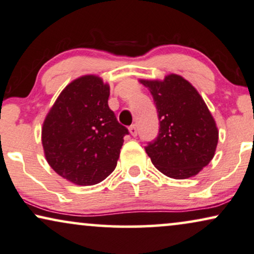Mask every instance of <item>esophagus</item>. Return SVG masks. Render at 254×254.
<instances>
[{"instance_id":"esophagus-1","label":"esophagus","mask_w":254,"mask_h":254,"mask_svg":"<svg viewBox=\"0 0 254 254\" xmlns=\"http://www.w3.org/2000/svg\"><path fill=\"white\" fill-rule=\"evenodd\" d=\"M129 131H130L131 136H133V137L137 136V127L134 124L131 125V127H129Z\"/></svg>"}]
</instances>
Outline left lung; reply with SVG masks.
<instances>
[{
    "mask_svg": "<svg viewBox=\"0 0 254 254\" xmlns=\"http://www.w3.org/2000/svg\"><path fill=\"white\" fill-rule=\"evenodd\" d=\"M139 82L150 90L160 127L145 147L158 171L172 179L195 177L214 158L218 129L207 104L192 84L178 74Z\"/></svg>",
    "mask_w": 254,
    "mask_h": 254,
    "instance_id": "1",
    "label": "left lung"
}]
</instances>
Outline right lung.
I'll return each instance as SVG.
<instances>
[{"instance_id":"obj_1","label":"right lung","mask_w":254,"mask_h":254,"mask_svg":"<svg viewBox=\"0 0 254 254\" xmlns=\"http://www.w3.org/2000/svg\"><path fill=\"white\" fill-rule=\"evenodd\" d=\"M109 95V84L99 75L77 77L64 88L43 123L46 161L74 185H96L116 168L129 131L108 106Z\"/></svg>"}]
</instances>
